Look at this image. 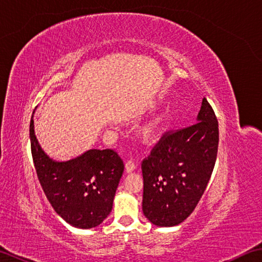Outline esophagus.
Wrapping results in <instances>:
<instances>
[{
  "label": "esophagus",
  "mask_w": 262,
  "mask_h": 262,
  "mask_svg": "<svg viewBox=\"0 0 262 262\" xmlns=\"http://www.w3.org/2000/svg\"><path fill=\"white\" fill-rule=\"evenodd\" d=\"M136 169V164L134 162V160H128L126 162V165H125V170L127 173H129V172L134 171Z\"/></svg>",
  "instance_id": "obj_1"
}]
</instances>
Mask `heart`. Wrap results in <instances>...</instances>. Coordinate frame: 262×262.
<instances>
[{
	"mask_svg": "<svg viewBox=\"0 0 262 262\" xmlns=\"http://www.w3.org/2000/svg\"><path fill=\"white\" fill-rule=\"evenodd\" d=\"M168 116L169 115L166 111H164V113H161L160 115L155 117V118L151 122H148L145 127H143L141 134H142L144 142L152 143V142H155L158 140L161 128H162V125L164 124L165 120L168 119Z\"/></svg>",
	"mask_w": 262,
	"mask_h": 262,
	"instance_id": "1",
	"label": "heart"
}]
</instances>
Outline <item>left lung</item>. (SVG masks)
<instances>
[{"instance_id":"8db88e82","label":"left lung","mask_w":262,"mask_h":262,"mask_svg":"<svg viewBox=\"0 0 262 262\" xmlns=\"http://www.w3.org/2000/svg\"><path fill=\"white\" fill-rule=\"evenodd\" d=\"M219 121L206 98L197 122L166 132L143 160V213L158 226L182 223L202 198L217 157Z\"/></svg>"}]
</instances>
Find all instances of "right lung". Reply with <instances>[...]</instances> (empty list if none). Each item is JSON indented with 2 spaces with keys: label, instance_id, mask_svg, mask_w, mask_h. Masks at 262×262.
Instances as JSON below:
<instances>
[{
  "label": "right lung",
  "instance_id": "add662e5",
  "mask_svg": "<svg viewBox=\"0 0 262 262\" xmlns=\"http://www.w3.org/2000/svg\"><path fill=\"white\" fill-rule=\"evenodd\" d=\"M33 164L43 192L55 211L79 229L100 225L113 209L124 162L114 149H89L80 157L57 162L42 151L30 120Z\"/></svg>",
  "mask_w": 262,
  "mask_h": 262
}]
</instances>
